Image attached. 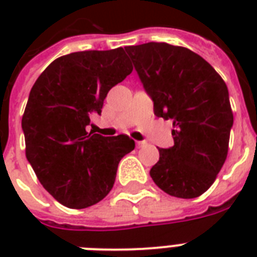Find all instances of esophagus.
Here are the masks:
<instances>
[{"label": "esophagus", "mask_w": 257, "mask_h": 257, "mask_svg": "<svg viewBox=\"0 0 257 257\" xmlns=\"http://www.w3.org/2000/svg\"><path fill=\"white\" fill-rule=\"evenodd\" d=\"M145 144H147V143H145V141H136L137 148H141V147H144Z\"/></svg>", "instance_id": "1"}]
</instances>
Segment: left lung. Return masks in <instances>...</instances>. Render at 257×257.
Wrapping results in <instances>:
<instances>
[{
  "mask_svg": "<svg viewBox=\"0 0 257 257\" xmlns=\"http://www.w3.org/2000/svg\"><path fill=\"white\" fill-rule=\"evenodd\" d=\"M125 50L152 97L155 114L173 120L175 145L159 149L151 177L168 195L199 197L228 155L233 113L225 82L203 57L183 46L148 42Z\"/></svg>",
  "mask_w": 257,
  "mask_h": 257,
  "instance_id": "1",
  "label": "left lung"
}]
</instances>
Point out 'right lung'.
Wrapping results in <instances>:
<instances>
[{"mask_svg": "<svg viewBox=\"0 0 257 257\" xmlns=\"http://www.w3.org/2000/svg\"><path fill=\"white\" fill-rule=\"evenodd\" d=\"M122 48L61 56L30 90L22 131L26 159L42 187L68 208L82 209L113 188L118 163L135 141L88 132L108 92L132 73Z\"/></svg>", "mask_w": 257, "mask_h": 257, "instance_id": "add662e5", "label": "right lung"}]
</instances>
